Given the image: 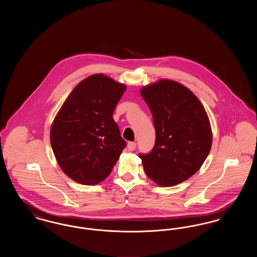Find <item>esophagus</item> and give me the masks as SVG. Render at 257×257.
I'll list each match as a JSON object with an SVG mask.
<instances>
[{
  "label": "esophagus",
  "instance_id": "1",
  "mask_svg": "<svg viewBox=\"0 0 257 257\" xmlns=\"http://www.w3.org/2000/svg\"><path fill=\"white\" fill-rule=\"evenodd\" d=\"M136 147H137V144L134 143V142H130V143H128V145H127V147H128V150H130V151H133L136 149Z\"/></svg>",
  "mask_w": 257,
  "mask_h": 257
}]
</instances>
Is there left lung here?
I'll return each mask as SVG.
<instances>
[{
    "label": "left lung",
    "mask_w": 257,
    "mask_h": 257,
    "mask_svg": "<svg viewBox=\"0 0 257 257\" xmlns=\"http://www.w3.org/2000/svg\"><path fill=\"white\" fill-rule=\"evenodd\" d=\"M153 116L156 141L140 158L147 176L162 187L181 183L200 169L212 147L207 113L183 85L161 80L141 89Z\"/></svg>",
    "instance_id": "8db88e82"
}]
</instances>
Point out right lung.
<instances>
[{
    "mask_svg": "<svg viewBox=\"0 0 257 257\" xmlns=\"http://www.w3.org/2000/svg\"><path fill=\"white\" fill-rule=\"evenodd\" d=\"M126 86L104 74L83 80L56 115L50 132L53 152L63 172L84 185L109 176L126 143L112 118Z\"/></svg>",
    "mask_w": 257,
    "mask_h": 257,
    "instance_id": "right-lung-1",
    "label": "right lung"
}]
</instances>
